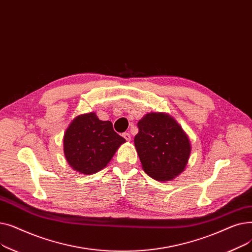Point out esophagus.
<instances>
[{
	"instance_id": "esophagus-1",
	"label": "esophagus",
	"mask_w": 252,
	"mask_h": 252,
	"mask_svg": "<svg viewBox=\"0 0 252 252\" xmlns=\"http://www.w3.org/2000/svg\"><path fill=\"white\" fill-rule=\"evenodd\" d=\"M123 136H124V138H125L126 141H130V139H131V138H130V135H129L128 133H124Z\"/></svg>"
}]
</instances>
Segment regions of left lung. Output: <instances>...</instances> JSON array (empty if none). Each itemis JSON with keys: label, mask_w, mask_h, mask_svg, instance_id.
Wrapping results in <instances>:
<instances>
[{"label": "left lung", "mask_w": 252, "mask_h": 252, "mask_svg": "<svg viewBox=\"0 0 252 252\" xmlns=\"http://www.w3.org/2000/svg\"><path fill=\"white\" fill-rule=\"evenodd\" d=\"M135 146L143 169L156 181H169L186 166L191 144L181 126L164 113H148L138 123Z\"/></svg>", "instance_id": "left-lung-1"}]
</instances>
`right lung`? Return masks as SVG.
I'll return each instance as SVG.
<instances>
[{
	"instance_id": "right-lung-1",
	"label": "right lung",
	"mask_w": 252,
	"mask_h": 252,
	"mask_svg": "<svg viewBox=\"0 0 252 252\" xmlns=\"http://www.w3.org/2000/svg\"><path fill=\"white\" fill-rule=\"evenodd\" d=\"M126 140L115 133L112 123L95 113L79 115L66 129L63 145L66 160L76 171L92 175L104 168Z\"/></svg>"
}]
</instances>
